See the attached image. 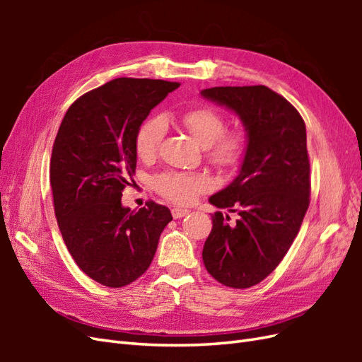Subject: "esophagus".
Instances as JSON below:
<instances>
[{"label": "esophagus", "instance_id": "34e87169", "mask_svg": "<svg viewBox=\"0 0 362 362\" xmlns=\"http://www.w3.org/2000/svg\"><path fill=\"white\" fill-rule=\"evenodd\" d=\"M190 211L189 210H184V208H172V216L173 218H181L185 217Z\"/></svg>", "mask_w": 362, "mask_h": 362}]
</instances>
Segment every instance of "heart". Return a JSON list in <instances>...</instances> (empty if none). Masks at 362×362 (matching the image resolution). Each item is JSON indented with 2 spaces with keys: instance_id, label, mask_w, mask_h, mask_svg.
<instances>
[{
  "instance_id": "1",
  "label": "heart",
  "mask_w": 362,
  "mask_h": 362,
  "mask_svg": "<svg viewBox=\"0 0 362 362\" xmlns=\"http://www.w3.org/2000/svg\"><path fill=\"white\" fill-rule=\"evenodd\" d=\"M182 125L187 128L201 145L205 146L206 160L221 170L238 168L246 157L247 136L242 129L226 131V117L210 105H198L180 115ZM166 136V122L158 116L148 117L136 131L134 148L139 158L152 160ZM158 194L178 205H189L199 194L211 187V181L199 172L168 170L152 180Z\"/></svg>"
}]
</instances>
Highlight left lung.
Wrapping results in <instances>:
<instances>
[{"label": "left lung", "mask_w": 362, "mask_h": 362, "mask_svg": "<svg viewBox=\"0 0 362 362\" xmlns=\"http://www.w3.org/2000/svg\"><path fill=\"white\" fill-rule=\"evenodd\" d=\"M201 95L234 110L249 141L238 177L210 198L238 218L228 223L222 211L211 216L202 259L223 286L249 288L278 267L310 206L305 122L286 98L266 86L211 87Z\"/></svg>", "instance_id": "obj_1"}]
</instances>
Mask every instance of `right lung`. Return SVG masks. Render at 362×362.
<instances>
[{"label":"right lung","instance_id":"add662e5","mask_svg":"<svg viewBox=\"0 0 362 362\" xmlns=\"http://www.w3.org/2000/svg\"><path fill=\"white\" fill-rule=\"evenodd\" d=\"M180 83L115 78L81 95L64 115L49 163L54 213L74 261L87 276L119 288L144 275L156 255L168 206L120 204L133 181L136 131Z\"/></svg>","mask_w":362,"mask_h":362}]
</instances>
